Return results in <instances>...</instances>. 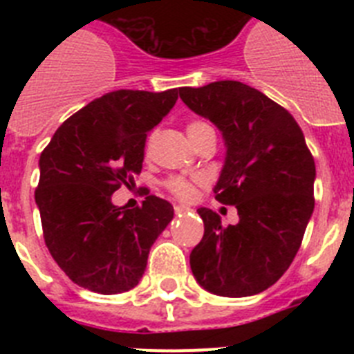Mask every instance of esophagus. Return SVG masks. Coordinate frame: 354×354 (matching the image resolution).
I'll return each mask as SVG.
<instances>
[{
  "label": "esophagus",
  "mask_w": 354,
  "mask_h": 354,
  "mask_svg": "<svg viewBox=\"0 0 354 354\" xmlns=\"http://www.w3.org/2000/svg\"><path fill=\"white\" fill-rule=\"evenodd\" d=\"M189 211V207H186V205H175V212L177 214H184V212Z\"/></svg>",
  "instance_id": "1"
}]
</instances>
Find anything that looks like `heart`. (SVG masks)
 Segmentation results:
<instances>
[{"instance_id":"b5f03b06","label":"heart","mask_w":354,"mask_h":354,"mask_svg":"<svg viewBox=\"0 0 354 354\" xmlns=\"http://www.w3.org/2000/svg\"><path fill=\"white\" fill-rule=\"evenodd\" d=\"M205 126H209V124H205V122L202 120H193L187 124V136L192 138L193 134L198 133L200 129H204ZM152 142H154V134H150L149 140H147V145H152ZM200 184L198 179H186V177H171L170 180H168V189H170L171 193H174L175 196H179V198L183 200H189L193 195H195V189L196 186Z\"/></svg>"}]
</instances>
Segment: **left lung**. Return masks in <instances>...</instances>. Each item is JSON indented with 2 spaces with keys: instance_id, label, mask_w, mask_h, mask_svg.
I'll list each match as a JSON object with an SVG mask.
<instances>
[{
  "instance_id": "8db88e82",
  "label": "left lung",
  "mask_w": 354,
  "mask_h": 354,
  "mask_svg": "<svg viewBox=\"0 0 354 354\" xmlns=\"http://www.w3.org/2000/svg\"><path fill=\"white\" fill-rule=\"evenodd\" d=\"M187 108L220 129L227 154L214 186L218 202L236 205L239 221L200 207L204 237L189 255L193 277L225 298L253 296L290 266L314 212L315 162L292 115L241 81L183 86Z\"/></svg>"
}]
</instances>
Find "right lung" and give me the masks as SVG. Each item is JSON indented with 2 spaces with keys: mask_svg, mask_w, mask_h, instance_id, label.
<instances>
[{
  "mask_svg": "<svg viewBox=\"0 0 354 354\" xmlns=\"http://www.w3.org/2000/svg\"><path fill=\"white\" fill-rule=\"evenodd\" d=\"M175 101L177 88L109 92L67 118L40 154L35 202L44 241L80 287L118 294L142 280L174 207L154 195L140 207H118L111 195L142 171L147 133Z\"/></svg>",
  "mask_w": 354,
  "mask_h": 354,
  "instance_id": "obj_1",
  "label": "right lung"
}]
</instances>
